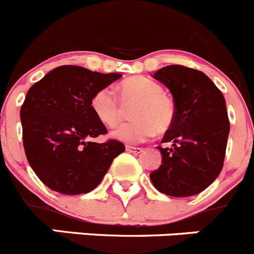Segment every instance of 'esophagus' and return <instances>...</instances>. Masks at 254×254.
Instances as JSON below:
<instances>
[{
  "label": "esophagus",
  "instance_id": "34e87169",
  "mask_svg": "<svg viewBox=\"0 0 254 254\" xmlns=\"http://www.w3.org/2000/svg\"><path fill=\"white\" fill-rule=\"evenodd\" d=\"M126 149L128 152H131V153H134V154H138L142 152V148L141 147H136V146H126Z\"/></svg>",
  "mask_w": 254,
  "mask_h": 254
}]
</instances>
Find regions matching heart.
I'll return each instance as SVG.
<instances>
[{
	"label": "heart",
	"instance_id": "obj_1",
	"mask_svg": "<svg viewBox=\"0 0 254 254\" xmlns=\"http://www.w3.org/2000/svg\"><path fill=\"white\" fill-rule=\"evenodd\" d=\"M123 102L136 101L131 108L133 120L121 123L111 132V137L126 143H138L166 132L172 127L176 108L163 93V88L143 77H132L117 87ZM91 110L98 121L112 127L121 117V108L110 88L98 89L91 98Z\"/></svg>",
	"mask_w": 254,
	"mask_h": 254
}]
</instances>
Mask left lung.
Segmentation results:
<instances>
[{"label": "left lung", "instance_id": "1", "mask_svg": "<svg viewBox=\"0 0 254 254\" xmlns=\"http://www.w3.org/2000/svg\"><path fill=\"white\" fill-rule=\"evenodd\" d=\"M175 100L176 118L158 147L162 163L149 175L159 192L190 197L206 190L221 173L229 134L226 100L208 76L171 64L153 73Z\"/></svg>", "mask_w": 254, "mask_h": 254}]
</instances>
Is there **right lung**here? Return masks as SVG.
Listing matches in <instances>:
<instances>
[{"label": "right lung", "mask_w": 254, "mask_h": 254, "mask_svg": "<svg viewBox=\"0 0 254 254\" xmlns=\"http://www.w3.org/2000/svg\"><path fill=\"white\" fill-rule=\"evenodd\" d=\"M79 66H60L30 89L21 107L26 157L37 177L62 194L95 190L125 144L111 139L92 142L107 133L91 110V98L121 78Z\"/></svg>", "instance_id": "1"}]
</instances>
